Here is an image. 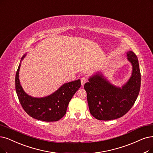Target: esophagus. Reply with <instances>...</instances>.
I'll use <instances>...</instances> for the list:
<instances>
[{
	"instance_id": "34e87169",
	"label": "esophagus",
	"mask_w": 153,
	"mask_h": 153,
	"mask_svg": "<svg viewBox=\"0 0 153 153\" xmlns=\"http://www.w3.org/2000/svg\"><path fill=\"white\" fill-rule=\"evenodd\" d=\"M87 82V79L85 77H82L81 78V83L82 85H84V84Z\"/></svg>"
}]
</instances>
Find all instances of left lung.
Listing matches in <instances>:
<instances>
[{"label":"left lung","instance_id":"1","mask_svg":"<svg viewBox=\"0 0 153 153\" xmlns=\"http://www.w3.org/2000/svg\"><path fill=\"white\" fill-rule=\"evenodd\" d=\"M127 59L132 70L130 78L122 87L115 86L100 72L90 76L84 85L87 91L90 114L102 120L123 117L135 103L140 87V73L138 59L133 51L127 52Z\"/></svg>","mask_w":153,"mask_h":153}]
</instances>
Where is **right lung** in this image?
I'll return each instance as SVG.
<instances>
[{
  "label": "right lung",
  "instance_id": "obj_1",
  "mask_svg": "<svg viewBox=\"0 0 153 153\" xmlns=\"http://www.w3.org/2000/svg\"><path fill=\"white\" fill-rule=\"evenodd\" d=\"M26 53L21 58H25ZM21 62L16 74V91L18 99L26 112L30 117L46 122L58 121L65 115L68 103L76 91L80 88L81 82L77 80L64 83L52 94L41 98L27 94L21 85L19 73Z\"/></svg>",
  "mask_w": 153,
  "mask_h": 153
}]
</instances>
